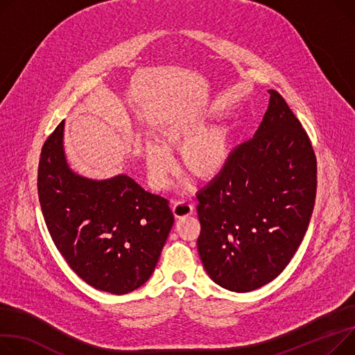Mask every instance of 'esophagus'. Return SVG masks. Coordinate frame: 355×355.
Instances as JSON below:
<instances>
[{
  "label": "esophagus",
  "mask_w": 355,
  "mask_h": 355,
  "mask_svg": "<svg viewBox=\"0 0 355 355\" xmlns=\"http://www.w3.org/2000/svg\"><path fill=\"white\" fill-rule=\"evenodd\" d=\"M173 212L177 218H182L187 216H191L194 212V205L187 201H177L173 205Z\"/></svg>",
  "instance_id": "34e87169"
}]
</instances>
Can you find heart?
<instances>
[{"label":"heart","instance_id":"obj_1","mask_svg":"<svg viewBox=\"0 0 355 355\" xmlns=\"http://www.w3.org/2000/svg\"><path fill=\"white\" fill-rule=\"evenodd\" d=\"M204 116H184L165 125L159 144L146 147V165L151 184L164 190L175 171L173 151H181L184 168L194 177L211 180L220 175L232 154V134L225 125L207 127Z\"/></svg>","mask_w":355,"mask_h":355}]
</instances>
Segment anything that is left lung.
Returning a JSON list of instances; mask_svg holds the SVG:
<instances>
[{"label":"left lung","mask_w":355,"mask_h":355,"mask_svg":"<svg viewBox=\"0 0 355 355\" xmlns=\"http://www.w3.org/2000/svg\"><path fill=\"white\" fill-rule=\"evenodd\" d=\"M270 103L254 137L198 191L201 263L220 287L248 293L284 270L309 228L317 193L311 141L286 100Z\"/></svg>","instance_id":"8db88e82"}]
</instances>
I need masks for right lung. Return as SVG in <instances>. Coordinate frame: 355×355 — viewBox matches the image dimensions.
<instances>
[{
	"label": "right lung",
	"instance_id": "add662e5",
	"mask_svg": "<svg viewBox=\"0 0 355 355\" xmlns=\"http://www.w3.org/2000/svg\"><path fill=\"white\" fill-rule=\"evenodd\" d=\"M38 197L51 239L88 286L127 294L148 281L174 224L168 200L125 174L91 180L69 168L64 121L45 141Z\"/></svg>",
	"mask_w": 355,
	"mask_h": 355
}]
</instances>
